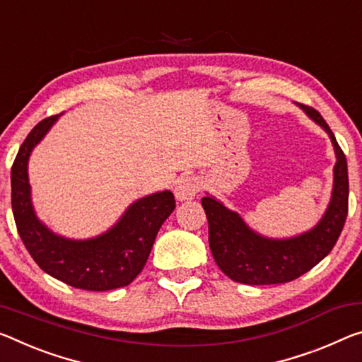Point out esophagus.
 Instances as JSON below:
<instances>
[{
  "instance_id": "34e87169",
  "label": "esophagus",
  "mask_w": 362,
  "mask_h": 362,
  "mask_svg": "<svg viewBox=\"0 0 362 362\" xmlns=\"http://www.w3.org/2000/svg\"><path fill=\"white\" fill-rule=\"evenodd\" d=\"M199 188H202V182L194 177H182V179L177 180L174 194L177 202H192L197 197Z\"/></svg>"
}]
</instances>
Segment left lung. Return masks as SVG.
<instances>
[{
	"label": "left lung",
	"instance_id": "obj_1",
	"mask_svg": "<svg viewBox=\"0 0 362 362\" xmlns=\"http://www.w3.org/2000/svg\"><path fill=\"white\" fill-rule=\"evenodd\" d=\"M332 141L335 153L334 185L322 217L306 232L274 238L250 227L237 211L206 193L202 199L209 222V248L221 271L235 282L272 285L295 280L320 262L334 248L348 214V165L334 132L313 107L300 105Z\"/></svg>",
	"mask_w": 362,
	"mask_h": 362
}]
</instances>
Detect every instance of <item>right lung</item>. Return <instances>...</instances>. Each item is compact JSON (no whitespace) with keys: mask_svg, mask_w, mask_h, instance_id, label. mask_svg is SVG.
<instances>
[{"mask_svg":"<svg viewBox=\"0 0 362 362\" xmlns=\"http://www.w3.org/2000/svg\"><path fill=\"white\" fill-rule=\"evenodd\" d=\"M59 117L51 116L33 127L11 169L17 230L33 261L51 277L82 290L120 288L145 267L160 226L175 209L174 194L163 190L135 199L114 226L95 237L69 238L51 230L33 208L28 159Z\"/></svg>","mask_w":362,"mask_h":362,"instance_id":"right-lung-1","label":"right lung"}]
</instances>
